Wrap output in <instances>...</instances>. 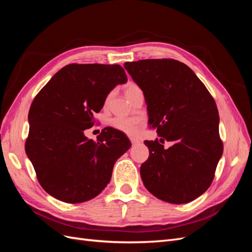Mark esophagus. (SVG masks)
I'll use <instances>...</instances> for the list:
<instances>
[{
	"instance_id": "34e87169",
	"label": "esophagus",
	"mask_w": 252,
	"mask_h": 252,
	"mask_svg": "<svg viewBox=\"0 0 252 252\" xmlns=\"http://www.w3.org/2000/svg\"><path fill=\"white\" fill-rule=\"evenodd\" d=\"M130 142L132 145H138L141 143V141L139 139H135V138H130Z\"/></svg>"
}]
</instances>
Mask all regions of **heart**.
I'll use <instances>...</instances> for the list:
<instances>
[{"label":"heart","instance_id":"1","mask_svg":"<svg viewBox=\"0 0 252 252\" xmlns=\"http://www.w3.org/2000/svg\"><path fill=\"white\" fill-rule=\"evenodd\" d=\"M140 90L139 86L134 83H128L125 87V95L130 94L134 91ZM111 97V94H108L106 102H108ZM111 126L117 130L123 132L127 135H135L138 134L142 127V121L136 119H124V118H116L111 121Z\"/></svg>","mask_w":252,"mask_h":252}]
</instances>
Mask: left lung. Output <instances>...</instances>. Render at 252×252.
<instances>
[{
	"mask_svg": "<svg viewBox=\"0 0 252 252\" xmlns=\"http://www.w3.org/2000/svg\"><path fill=\"white\" fill-rule=\"evenodd\" d=\"M124 67L142 89L148 124L159 136V141L144 142L149 149L140 169L145 187L171 204L195 200L211 185L223 155L215 100L180 61L140 60ZM165 140L173 146L165 150Z\"/></svg>",
	"mask_w": 252,
	"mask_h": 252,
	"instance_id": "1",
	"label": "left lung"
}]
</instances>
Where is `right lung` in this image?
<instances>
[{
    "instance_id": "add662e5",
    "label": "right lung",
    "mask_w": 252,
    "mask_h": 252,
    "mask_svg": "<svg viewBox=\"0 0 252 252\" xmlns=\"http://www.w3.org/2000/svg\"><path fill=\"white\" fill-rule=\"evenodd\" d=\"M126 82L120 65L69 64L36 94L28 113L25 150L48 194L83 203L107 186L114 163L131 143L112 127L104 128L96 142L84 131L94 126V114L110 91Z\"/></svg>"
}]
</instances>
